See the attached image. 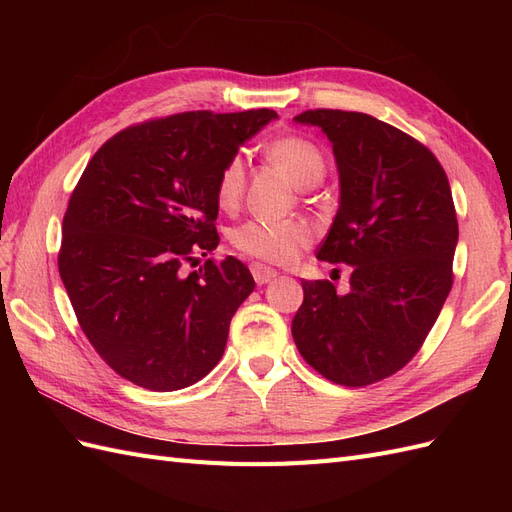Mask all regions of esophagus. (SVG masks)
I'll return each instance as SVG.
<instances>
[{"label":"esophagus","instance_id":"esophagus-1","mask_svg":"<svg viewBox=\"0 0 512 512\" xmlns=\"http://www.w3.org/2000/svg\"><path fill=\"white\" fill-rule=\"evenodd\" d=\"M252 275H254L256 284L262 286V284H269L271 280H275V277L280 275V273H277L271 267H267V265H262V262H254V265H252Z\"/></svg>","mask_w":512,"mask_h":512}]
</instances>
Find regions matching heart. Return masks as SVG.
<instances>
[{"instance_id": "heart-1", "label": "heart", "mask_w": 512, "mask_h": 512, "mask_svg": "<svg viewBox=\"0 0 512 512\" xmlns=\"http://www.w3.org/2000/svg\"><path fill=\"white\" fill-rule=\"evenodd\" d=\"M265 158L282 170L292 181L294 188H314L327 173V160L316 143L305 136L286 134L277 136L265 145ZM245 183V160L243 156H232L222 166L218 175V203L222 207H235L241 198ZM314 239V232L305 222H260L250 220L232 230V245L247 256H254L275 265H288L301 254Z\"/></svg>"}]
</instances>
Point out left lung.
I'll use <instances>...</instances> for the list:
<instances>
[{
  "mask_svg": "<svg viewBox=\"0 0 512 512\" xmlns=\"http://www.w3.org/2000/svg\"><path fill=\"white\" fill-rule=\"evenodd\" d=\"M294 121L329 138L339 175L337 215L316 256L352 269L346 294L301 282L294 344L327 380L374 384L418 352L451 292V185L425 145L376 117L318 108Z\"/></svg>",
  "mask_w": 512,
  "mask_h": 512,
  "instance_id": "1",
  "label": "left lung"
}]
</instances>
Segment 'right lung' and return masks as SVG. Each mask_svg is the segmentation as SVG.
I'll return each mask as SVG.
<instances>
[{
	"mask_svg": "<svg viewBox=\"0 0 512 512\" xmlns=\"http://www.w3.org/2000/svg\"><path fill=\"white\" fill-rule=\"evenodd\" d=\"M275 111L181 113L132 126L89 160L70 196L59 275L91 346L149 391H179L222 359L254 290L241 260L185 265L220 243L218 175Z\"/></svg>",
	"mask_w": 512,
	"mask_h": 512,
	"instance_id": "right-lung-1",
	"label": "right lung"
}]
</instances>
